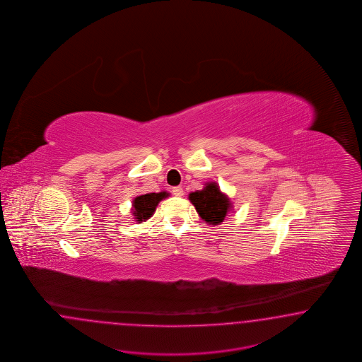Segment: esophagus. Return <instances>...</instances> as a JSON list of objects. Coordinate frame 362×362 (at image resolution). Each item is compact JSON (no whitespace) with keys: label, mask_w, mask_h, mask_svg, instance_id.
<instances>
[{"label":"esophagus","mask_w":362,"mask_h":362,"mask_svg":"<svg viewBox=\"0 0 362 362\" xmlns=\"http://www.w3.org/2000/svg\"><path fill=\"white\" fill-rule=\"evenodd\" d=\"M171 191H173V195H174V197H182L185 195V191H183L182 187H173Z\"/></svg>","instance_id":"34e87169"}]
</instances>
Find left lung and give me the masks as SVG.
<instances>
[{
    "mask_svg": "<svg viewBox=\"0 0 362 362\" xmlns=\"http://www.w3.org/2000/svg\"><path fill=\"white\" fill-rule=\"evenodd\" d=\"M188 199L194 204L200 219L209 226L221 224L232 209L230 197L221 192L216 182H207L203 189L191 192Z\"/></svg>",
    "mask_w": 362,
    "mask_h": 362,
    "instance_id": "1",
    "label": "left lung"
}]
</instances>
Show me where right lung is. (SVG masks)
I'll return each mask as SVG.
<instances>
[{
    "mask_svg": "<svg viewBox=\"0 0 362 362\" xmlns=\"http://www.w3.org/2000/svg\"><path fill=\"white\" fill-rule=\"evenodd\" d=\"M170 194L162 191V192H151L144 194L132 199V214L136 223H142L150 219L158 207L159 202L168 197Z\"/></svg>",
    "mask_w": 362,
    "mask_h": 362,
    "instance_id": "obj_1",
    "label": "right lung"
}]
</instances>
